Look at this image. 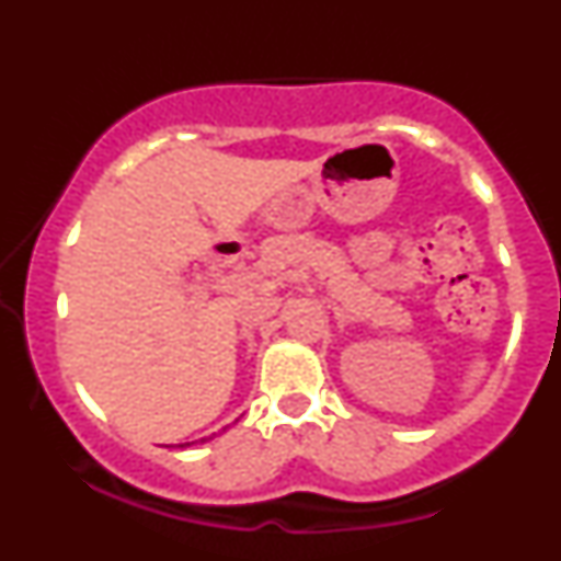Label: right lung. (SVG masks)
I'll list each match as a JSON object with an SVG mask.
<instances>
[{"mask_svg": "<svg viewBox=\"0 0 561 561\" xmlns=\"http://www.w3.org/2000/svg\"><path fill=\"white\" fill-rule=\"evenodd\" d=\"M181 446H188V444H181Z\"/></svg>", "mask_w": 561, "mask_h": 561, "instance_id": "add662e5", "label": "right lung"}]
</instances>
